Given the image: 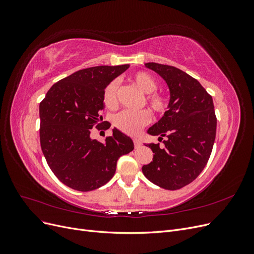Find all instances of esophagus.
<instances>
[{"mask_svg": "<svg viewBox=\"0 0 254 254\" xmlns=\"http://www.w3.org/2000/svg\"><path fill=\"white\" fill-rule=\"evenodd\" d=\"M133 143H134V147L135 148H140L141 147L142 143H141V141L139 139H133Z\"/></svg>", "mask_w": 254, "mask_h": 254, "instance_id": "1", "label": "esophagus"}]
</instances>
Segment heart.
Masks as SVG:
<instances>
[{
    "label": "heart",
    "mask_w": 254,
    "mask_h": 254,
    "mask_svg": "<svg viewBox=\"0 0 254 254\" xmlns=\"http://www.w3.org/2000/svg\"><path fill=\"white\" fill-rule=\"evenodd\" d=\"M129 80L135 87L144 92L145 102L150 109L158 115L165 113L168 107L167 98L161 92L156 91L158 88V81L149 73L136 72L129 77ZM103 99L106 107L110 109L115 108L119 104L118 97V83L117 81H110L103 92ZM151 121V114L148 110L143 109L139 111H122L113 118V125L120 131L135 135L141 130L147 126Z\"/></svg>",
    "instance_id": "1"
}]
</instances>
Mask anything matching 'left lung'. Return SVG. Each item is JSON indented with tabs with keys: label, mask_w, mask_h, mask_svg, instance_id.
I'll list each match as a JSON object with an SVG mask.
<instances>
[{
	"label": "left lung",
	"mask_w": 254,
	"mask_h": 254,
	"mask_svg": "<svg viewBox=\"0 0 254 254\" xmlns=\"http://www.w3.org/2000/svg\"><path fill=\"white\" fill-rule=\"evenodd\" d=\"M162 77L171 92L168 110L148 129L160 144H148L152 162L142 167L144 176L165 190H179L193 182L205 167L216 135L217 119L212 96L200 82L172 65L145 64Z\"/></svg>",
	"instance_id": "1"
}]
</instances>
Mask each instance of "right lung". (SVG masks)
Instances as JSON below:
<instances>
[{
	"instance_id": "1",
	"label": "right lung",
	"mask_w": 254,
	"mask_h": 254,
	"mask_svg": "<svg viewBox=\"0 0 254 254\" xmlns=\"http://www.w3.org/2000/svg\"><path fill=\"white\" fill-rule=\"evenodd\" d=\"M129 64L83 68L53 84L39 106L40 145L45 160L66 187L90 191L114 176L121 156L132 151L129 136L113 129L104 143L90 137L91 129H109L102 122L107 83Z\"/></svg>"
}]
</instances>
